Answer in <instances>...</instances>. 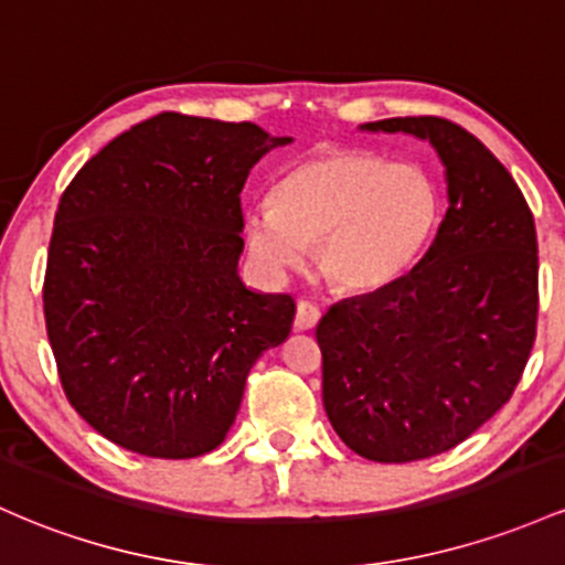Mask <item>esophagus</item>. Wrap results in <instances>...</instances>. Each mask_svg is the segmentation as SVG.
Masks as SVG:
<instances>
[{
    "instance_id": "esophagus-1",
    "label": "esophagus",
    "mask_w": 565,
    "mask_h": 565,
    "mask_svg": "<svg viewBox=\"0 0 565 565\" xmlns=\"http://www.w3.org/2000/svg\"><path fill=\"white\" fill-rule=\"evenodd\" d=\"M319 319H321L319 306H313V302H308V300L297 302V311H295V330L297 332L313 330V327L319 324Z\"/></svg>"
}]
</instances>
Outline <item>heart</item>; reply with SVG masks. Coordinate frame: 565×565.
<instances>
[{
  "mask_svg": "<svg viewBox=\"0 0 565 565\" xmlns=\"http://www.w3.org/2000/svg\"><path fill=\"white\" fill-rule=\"evenodd\" d=\"M437 216V184L420 166L330 150L289 166L273 188V203L244 212V235L270 276L297 268L313 244L316 270L327 284L367 295L413 268Z\"/></svg>",
  "mask_w": 565,
  "mask_h": 565,
  "instance_id": "b5f03b06",
  "label": "heart"
}]
</instances>
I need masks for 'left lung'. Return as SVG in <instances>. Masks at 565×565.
Returning a JSON list of instances; mask_svg holds the SVG:
<instances>
[{
  "label": "left lung",
  "mask_w": 565,
  "mask_h": 565,
  "mask_svg": "<svg viewBox=\"0 0 565 565\" xmlns=\"http://www.w3.org/2000/svg\"><path fill=\"white\" fill-rule=\"evenodd\" d=\"M359 131L429 141L448 212L411 273L321 316V396L353 454L420 461L480 429L523 375L536 338V227L510 171L456 122L392 117Z\"/></svg>",
  "instance_id": "1"
}]
</instances>
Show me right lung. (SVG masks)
<instances>
[{
    "mask_svg": "<svg viewBox=\"0 0 565 565\" xmlns=\"http://www.w3.org/2000/svg\"><path fill=\"white\" fill-rule=\"evenodd\" d=\"M289 141L254 122L163 111L111 139L61 195L47 338L72 407L120 448L214 450L254 362L289 338L292 297L238 276L241 190Z\"/></svg>",
    "mask_w": 565,
    "mask_h": 565,
    "instance_id": "1",
    "label": "right lung"
}]
</instances>
